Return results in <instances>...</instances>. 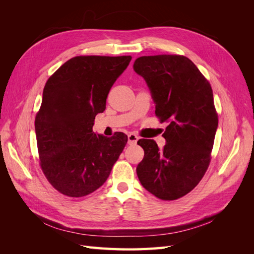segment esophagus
<instances>
[{
  "instance_id": "obj_1",
  "label": "esophagus",
  "mask_w": 254,
  "mask_h": 254,
  "mask_svg": "<svg viewBox=\"0 0 254 254\" xmlns=\"http://www.w3.org/2000/svg\"><path fill=\"white\" fill-rule=\"evenodd\" d=\"M137 140H139V137H137V135H135L133 133H129L128 134V144L129 145H135Z\"/></svg>"
}]
</instances>
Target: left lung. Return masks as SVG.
Masks as SVG:
<instances>
[{
    "label": "left lung",
    "instance_id": "1",
    "mask_svg": "<svg viewBox=\"0 0 254 254\" xmlns=\"http://www.w3.org/2000/svg\"><path fill=\"white\" fill-rule=\"evenodd\" d=\"M134 72L147 83L156 114L170 124L160 149L153 140H139L144 158L136 166L142 186L163 200L193 190L210 164L218 117L211 84L191 61L179 55L142 56Z\"/></svg>",
    "mask_w": 254,
    "mask_h": 254
}]
</instances>
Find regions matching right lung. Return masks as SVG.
<instances>
[{"mask_svg":"<svg viewBox=\"0 0 254 254\" xmlns=\"http://www.w3.org/2000/svg\"><path fill=\"white\" fill-rule=\"evenodd\" d=\"M131 56H77L45 83L35 120L40 164L61 194L82 197L101 188L127 143V135L93 132L113 83Z\"/></svg>","mask_w":254,"mask_h":254,"instance_id":"right-lung-1","label":"right lung"}]
</instances>
